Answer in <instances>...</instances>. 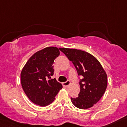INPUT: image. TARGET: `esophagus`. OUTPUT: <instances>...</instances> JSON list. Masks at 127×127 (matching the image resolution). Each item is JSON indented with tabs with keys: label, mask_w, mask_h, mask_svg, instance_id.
I'll use <instances>...</instances> for the list:
<instances>
[{
	"label": "esophagus",
	"mask_w": 127,
	"mask_h": 127,
	"mask_svg": "<svg viewBox=\"0 0 127 127\" xmlns=\"http://www.w3.org/2000/svg\"><path fill=\"white\" fill-rule=\"evenodd\" d=\"M70 84H71V82H70V81H69V80H67V81L63 83V85L64 87H67V86H69Z\"/></svg>",
	"instance_id": "1"
}]
</instances>
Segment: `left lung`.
Masks as SVG:
<instances>
[{"mask_svg": "<svg viewBox=\"0 0 127 127\" xmlns=\"http://www.w3.org/2000/svg\"><path fill=\"white\" fill-rule=\"evenodd\" d=\"M82 75L79 96L71 98L73 104L79 109L90 108L101 98L107 85L106 71L98 60L90 53L74 48H60Z\"/></svg>", "mask_w": 127, "mask_h": 127, "instance_id": "1", "label": "left lung"}]
</instances>
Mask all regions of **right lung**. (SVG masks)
Here are the masks:
<instances>
[{
  "mask_svg": "<svg viewBox=\"0 0 127 127\" xmlns=\"http://www.w3.org/2000/svg\"><path fill=\"white\" fill-rule=\"evenodd\" d=\"M57 47H46L34 53L28 60L21 72V86L32 103L40 106L52 103L62 85L51 79L54 69L53 64L60 55Z\"/></svg>",
  "mask_w": 127,
  "mask_h": 127,
  "instance_id": "obj_1",
  "label": "right lung"
}]
</instances>
